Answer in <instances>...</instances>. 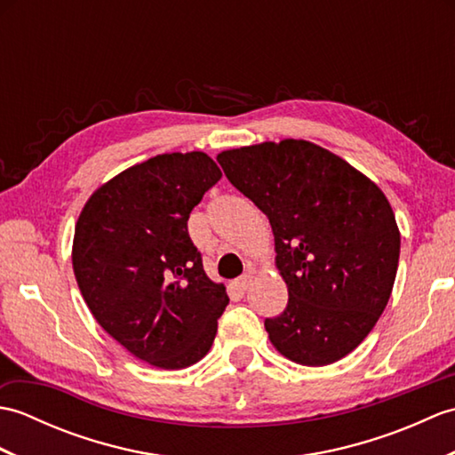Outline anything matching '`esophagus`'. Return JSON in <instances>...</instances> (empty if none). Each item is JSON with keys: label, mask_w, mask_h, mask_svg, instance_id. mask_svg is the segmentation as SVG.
<instances>
[{"label": "esophagus", "mask_w": 455, "mask_h": 455, "mask_svg": "<svg viewBox=\"0 0 455 455\" xmlns=\"http://www.w3.org/2000/svg\"><path fill=\"white\" fill-rule=\"evenodd\" d=\"M250 282H252V275H250V274H244V275H240V277L236 279L235 285L240 289V291H246L248 285H250Z\"/></svg>", "instance_id": "esophagus-1"}]
</instances>
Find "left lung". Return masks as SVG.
I'll return each instance as SVG.
<instances>
[{
	"instance_id": "left-lung-1",
	"label": "left lung",
	"mask_w": 455,
	"mask_h": 455,
	"mask_svg": "<svg viewBox=\"0 0 455 455\" xmlns=\"http://www.w3.org/2000/svg\"><path fill=\"white\" fill-rule=\"evenodd\" d=\"M269 219L287 307L266 318L287 360L328 365L355 350L387 307L401 233L385 193L318 144L285 139L217 156Z\"/></svg>"
}]
</instances>
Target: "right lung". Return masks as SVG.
<instances>
[{
	"mask_svg": "<svg viewBox=\"0 0 455 455\" xmlns=\"http://www.w3.org/2000/svg\"><path fill=\"white\" fill-rule=\"evenodd\" d=\"M220 176L205 152L158 154L95 189L76 222L72 266L85 305L124 350L160 370L197 363L228 305L188 233L191 209Z\"/></svg>",
	"mask_w": 455,
	"mask_h": 455,
	"instance_id": "1",
	"label": "right lung"
}]
</instances>
